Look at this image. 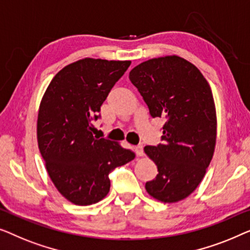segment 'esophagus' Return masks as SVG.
<instances>
[{"instance_id": "obj_1", "label": "esophagus", "mask_w": 250, "mask_h": 250, "mask_svg": "<svg viewBox=\"0 0 250 250\" xmlns=\"http://www.w3.org/2000/svg\"><path fill=\"white\" fill-rule=\"evenodd\" d=\"M135 152L137 154V156H143L144 155V149H143V145H138L135 147Z\"/></svg>"}]
</instances>
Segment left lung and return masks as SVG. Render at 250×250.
<instances>
[{"instance_id": "8db88e82", "label": "left lung", "mask_w": 250, "mask_h": 250, "mask_svg": "<svg viewBox=\"0 0 250 250\" xmlns=\"http://www.w3.org/2000/svg\"><path fill=\"white\" fill-rule=\"evenodd\" d=\"M130 82L153 118H165L163 143L144 150L159 174L145 188L163 203L185 199L198 187L216 143V111L202 72L177 55L150 59L135 66Z\"/></svg>"}]
</instances>
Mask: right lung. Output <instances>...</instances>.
Masks as SVG:
<instances>
[{"label":"right lung","mask_w":250,"mask_h":250,"mask_svg":"<svg viewBox=\"0 0 250 250\" xmlns=\"http://www.w3.org/2000/svg\"><path fill=\"white\" fill-rule=\"evenodd\" d=\"M131 61L86 58L56 73L42 98L37 140L56 189L76 205L100 202L110 191L108 174L135 159L120 144L93 135V120Z\"/></svg>","instance_id":"obj_1"}]
</instances>
